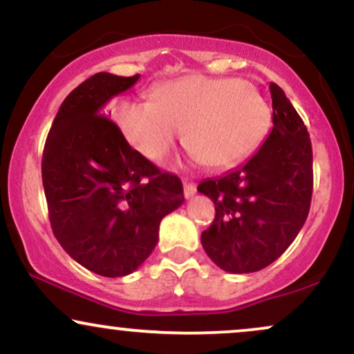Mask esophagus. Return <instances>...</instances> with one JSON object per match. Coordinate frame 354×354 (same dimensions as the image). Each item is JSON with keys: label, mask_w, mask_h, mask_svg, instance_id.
Segmentation results:
<instances>
[{"label": "esophagus", "mask_w": 354, "mask_h": 354, "mask_svg": "<svg viewBox=\"0 0 354 354\" xmlns=\"http://www.w3.org/2000/svg\"><path fill=\"white\" fill-rule=\"evenodd\" d=\"M183 188H185V196L186 198H191L194 193H196V185H194V183H189V181L185 180V183H183Z\"/></svg>", "instance_id": "1"}]
</instances>
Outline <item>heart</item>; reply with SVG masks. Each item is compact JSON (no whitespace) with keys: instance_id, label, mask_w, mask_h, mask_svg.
Segmentation results:
<instances>
[{"instance_id":"obj_1","label":"heart","mask_w":354,"mask_h":354,"mask_svg":"<svg viewBox=\"0 0 354 354\" xmlns=\"http://www.w3.org/2000/svg\"><path fill=\"white\" fill-rule=\"evenodd\" d=\"M116 115L126 140L148 160H163L185 133L194 158L211 169L245 160L273 121L271 104L246 81L201 75L161 84L153 101L121 103Z\"/></svg>"}]
</instances>
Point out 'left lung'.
I'll return each mask as SVG.
<instances>
[{"label":"left lung","mask_w":354,"mask_h":354,"mask_svg":"<svg viewBox=\"0 0 354 354\" xmlns=\"http://www.w3.org/2000/svg\"><path fill=\"white\" fill-rule=\"evenodd\" d=\"M273 129L254 156L198 191L214 203L201 245L228 273H254L276 261L298 236L310 213L313 149L310 135L278 84H270Z\"/></svg>","instance_id":"obj_1"}]
</instances>
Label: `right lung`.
Segmentation results:
<instances>
[{
	"instance_id": "add662e5",
	"label": "right lung",
	"mask_w": 354,
	"mask_h": 354,
	"mask_svg": "<svg viewBox=\"0 0 354 354\" xmlns=\"http://www.w3.org/2000/svg\"><path fill=\"white\" fill-rule=\"evenodd\" d=\"M140 80L96 73L61 103L44 143L41 174L53 233L75 261L118 278L141 266L160 223L183 205L178 176L133 149L106 103Z\"/></svg>"
}]
</instances>
